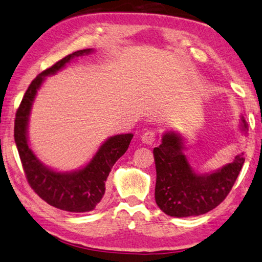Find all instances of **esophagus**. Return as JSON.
Returning a JSON list of instances; mask_svg holds the SVG:
<instances>
[{
  "instance_id": "1",
  "label": "esophagus",
  "mask_w": 262,
  "mask_h": 262,
  "mask_svg": "<svg viewBox=\"0 0 262 262\" xmlns=\"http://www.w3.org/2000/svg\"><path fill=\"white\" fill-rule=\"evenodd\" d=\"M141 140H142L143 143L151 144L156 140V134H155L153 130H147V132H144L143 134H142Z\"/></svg>"
}]
</instances>
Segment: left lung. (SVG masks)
I'll list each match as a JSON object with an SVG mask.
<instances>
[{"instance_id":"obj_1","label":"left lung","mask_w":262,"mask_h":262,"mask_svg":"<svg viewBox=\"0 0 262 262\" xmlns=\"http://www.w3.org/2000/svg\"><path fill=\"white\" fill-rule=\"evenodd\" d=\"M243 129H247L245 120ZM182 149L181 136L167 133L162 143L153 150L156 205L174 217L200 215L220 205L231 192L245 162L243 153L215 173L199 175L190 168Z\"/></svg>"}]
</instances>
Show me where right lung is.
Listing matches in <instances>:
<instances>
[{"mask_svg": "<svg viewBox=\"0 0 262 262\" xmlns=\"http://www.w3.org/2000/svg\"><path fill=\"white\" fill-rule=\"evenodd\" d=\"M91 52L92 49L77 50L38 74L23 95L16 111L14 126L15 142L26 179L31 189L50 206L73 213L91 212L102 200L111 169L126 153L133 134H121L109 138L84 168L73 173H57L42 165L31 151L27 141V126L31 104L45 77L63 68L73 57Z\"/></svg>", "mask_w": 262, "mask_h": 262, "instance_id": "right-lung-1", "label": "right lung"}]
</instances>
